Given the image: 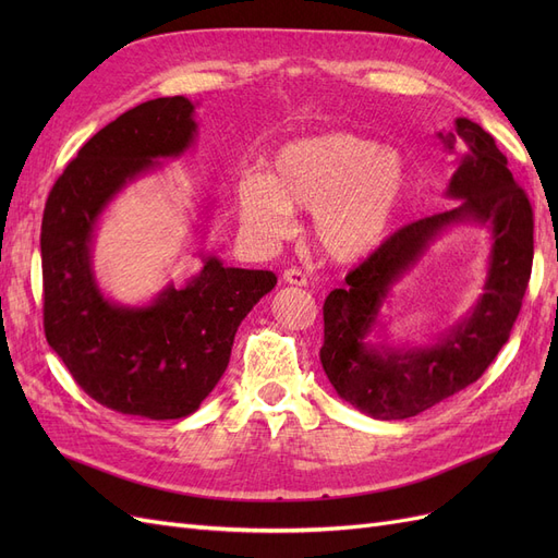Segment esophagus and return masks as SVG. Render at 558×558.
<instances>
[{
    "label": "esophagus",
    "instance_id": "esophagus-1",
    "mask_svg": "<svg viewBox=\"0 0 558 558\" xmlns=\"http://www.w3.org/2000/svg\"><path fill=\"white\" fill-rule=\"evenodd\" d=\"M281 279H283V283H291V286H307V275L302 272V269H295V267L283 269Z\"/></svg>",
    "mask_w": 558,
    "mask_h": 558
}]
</instances>
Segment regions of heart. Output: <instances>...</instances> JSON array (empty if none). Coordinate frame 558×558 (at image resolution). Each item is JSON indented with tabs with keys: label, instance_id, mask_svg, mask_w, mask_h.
I'll return each mask as SVG.
<instances>
[{
	"label": "heart",
	"instance_id": "b5f03b06",
	"mask_svg": "<svg viewBox=\"0 0 558 558\" xmlns=\"http://www.w3.org/2000/svg\"><path fill=\"white\" fill-rule=\"evenodd\" d=\"M410 172L396 148L351 132L286 144L272 174L238 185V205L253 238L269 242L293 226L295 209L312 211V238L332 263L373 256L391 234L408 199Z\"/></svg>",
	"mask_w": 558,
	"mask_h": 558
}]
</instances>
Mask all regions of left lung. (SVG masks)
<instances>
[{
    "label": "left lung",
    "instance_id": "left-lung-1",
    "mask_svg": "<svg viewBox=\"0 0 558 558\" xmlns=\"http://www.w3.org/2000/svg\"><path fill=\"white\" fill-rule=\"evenodd\" d=\"M437 140L459 158L445 191L459 205L400 228L324 305L320 365L337 396L381 421L416 416L477 381L508 342L531 279L533 209L496 140L470 118H456L453 130L437 132ZM459 225L489 232L481 298L433 343H396L380 314L392 286Z\"/></svg>",
    "mask_w": 558,
    "mask_h": 558
}]
</instances>
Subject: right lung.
<instances>
[{"instance_id": "obj_1", "label": "right lung", "mask_w": 558, "mask_h": 558, "mask_svg": "<svg viewBox=\"0 0 558 558\" xmlns=\"http://www.w3.org/2000/svg\"><path fill=\"white\" fill-rule=\"evenodd\" d=\"M197 140L189 97H158L118 116L81 146L56 181L41 221L44 330L76 384L105 408L142 418L193 414L218 379L244 316L277 286L267 269L197 253L199 272L144 305L99 289V218L130 183L162 170Z\"/></svg>"}]
</instances>
